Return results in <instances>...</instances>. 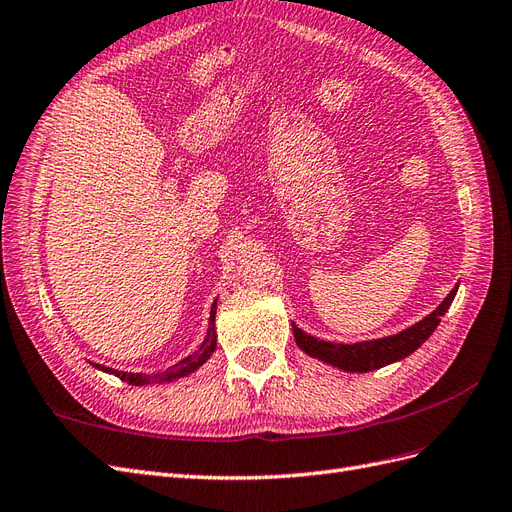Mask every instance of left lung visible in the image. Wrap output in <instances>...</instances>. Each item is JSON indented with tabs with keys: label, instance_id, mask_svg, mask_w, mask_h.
Wrapping results in <instances>:
<instances>
[{
	"label": "left lung",
	"instance_id": "left-lung-1",
	"mask_svg": "<svg viewBox=\"0 0 512 512\" xmlns=\"http://www.w3.org/2000/svg\"><path fill=\"white\" fill-rule=\"evenodd\" d=\"M457 288L459 286H455L451 292H448V297L433 309L429 316L418 320L416 324H412V327L399 331L397 335L369 339V342H356V344H333V342H324V339L307 335L299 327H294V322H292V333H294V339H297V346L305 354L314 356V359L322 363H329L337 369L352 371V374H365V371L380 369L384 365L406 359V356L412 354L416 348H421L423 342L429 339V335L436 331L440 318L446 314V309L451 307Z\"/></svg>",
	"mask_w": 512,
	"mask_h": 512
}]
</instances>
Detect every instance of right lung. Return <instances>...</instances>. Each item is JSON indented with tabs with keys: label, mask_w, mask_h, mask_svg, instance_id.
<instances>
[{
	"label": "right lung",
	"mask_w": 512,
	"mask_h": 512,
	"mask_svg": "<svg viewBox=\"0 0 512 512\" xmlns=\"http://www.w3.org/2000/svg\"><path fill=\"white\" fill-rule=\"evenodd\" d=\"M215 305H218V303L211 305V318H209V329H207V335H205V342L200 344V348L194 354L185 356V359H181L173 367L158 371V374H128V371H117V369L104 367V365H98V363H91V365H94L100 371H106V374H115L119 380L134 384V386L153 384V382H175L183 376H190L200 365L207 363V359L215 350V344H218V335H215V309H218V307H215Z\"/></svg>",
	"instance_id": "1"
}]
</instances>
